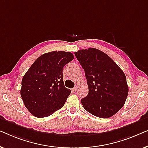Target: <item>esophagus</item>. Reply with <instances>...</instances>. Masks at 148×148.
<instances>
[{
	"label": "esophagus",
	"instance_id": "obj_1",
	"mask_svg": "<svg viewBox=\"0 0 148 148\" xmlns=\"http://www.w3.org/2000/svg\"><path fill=\"white\" fill-rule=\"evenodd\" d=\"M72 90L73 91V92H76V91L78 90V88H77V87H74V88H72Z\"/></svg>",
	"mask_w": 148,
	"mask_h": 148
}]
</instances>
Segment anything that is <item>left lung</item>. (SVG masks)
<instances>
[{
  "label": "left lung",
  "mask_w": 148,
  "mask_h": 148,
  "mask_svg": "<svg viewBox=\"0 0 148 148\" xmlns=\"http://www.w3.org/2000/svg\"><path fill=\"white\" fill-rule=\"evenodd\" d=\"M84 70L88 94L84 109L98 117H111L123 107L129 88L123 70L107 54L90 47L74 52Z\"/></svg>",
  "instance_id": "1"
}]
</instances>
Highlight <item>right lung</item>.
<instances>
[{
  "label": "right lung",
  "mask_w": 148,
  "mask_h": 148,
  "mask_svg": "<svg viewBox=\"0 0 148 148\" xmlns=\"http://www.w3.org/2000/svg\"><path fill=\"white\" fill-rule=\"evenodd\" d=\"M74 59L71 52L53 51L37 58L21 82V96L28 111L38 118L61 109L71 90L64 86L63 68Z\"/></svg>",
  "instance_id": "add662e5"
}]
</instances>
